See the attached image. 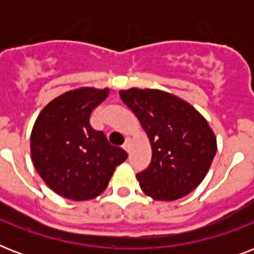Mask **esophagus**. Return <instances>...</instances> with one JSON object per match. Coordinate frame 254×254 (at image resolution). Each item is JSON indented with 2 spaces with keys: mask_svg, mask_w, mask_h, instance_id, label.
<instances>
[{
  "mask_svg": "<svg viewBox=\"0 0 254 254\" xmlns=\"http://www.w3.org/2000/svg\"><path fill=\"white\" fill-rule=\"evenodd\" d=\"M123 149L125 151H127V153H129V141H127H127H125V143H124V145H123Z\"/></svg>",
  "mask_w": 254,
  "mask_h": 254,
  "instance_id": "34e87169",
  "label": "esophagus"
}]
</instances>
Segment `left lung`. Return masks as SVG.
I'll return each mask as SVG.
<instances>
[{
  "mask_svg": "<svg viewBox=\"0 0 254 254\" xmlns=\"http://www.w3.org/2000/svg\"><path fill=\"white\" fill-rule=\"evenodd\" d=\"M151 145V162L137 174L154 200L181 199L195 190L216 154V137L207 120L185 100L159 89L120 91Z\"/></svg>",
  "mask_w": 254,
  "mask_h": 254,
  "instance_id": "obj_1",
  "label": "left lung"
}]
</instances>
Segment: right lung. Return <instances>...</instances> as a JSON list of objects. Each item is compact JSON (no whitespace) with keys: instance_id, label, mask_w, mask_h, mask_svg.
<instances>
[{"instance_id":"add662e5","label":"right lung","mask_w":254,"mask_h":254,"mask_svg":"<svg viewBox=\"0 0 254 254\" xmlns=\"http://www.w3.org/2000/svg\"><path fill=\"white\" fill-rule=\"evenodd\" d=\"M108 95L109 88L72 89L50 101L35 120L31 161L46 185L61 196L76 201L95 199L127 158L89 123L93 109Z\"/></svg>"}]
</instances>
